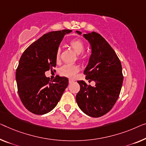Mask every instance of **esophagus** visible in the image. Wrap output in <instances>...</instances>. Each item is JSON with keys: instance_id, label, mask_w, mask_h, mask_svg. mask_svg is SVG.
Instances as JSON below:
<instances>
[{"instance_id": "obj_1", "label": "esophagus", "mask_w": 146, "mask_h": 146, "mask_svg": "<svg viewBox=\"0 0 146 146\" xmlns=\"http://www.w3.org/2000/svg\"><path fill=\"white\" fill-rule=\"evenodd\" d=\"M75 82V80H74L71 79H69V84L72 83V82Z\"/></svg>"}]
</instances>
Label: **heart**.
Listing matches in <instances>:
<instances>
[{
  "instance_id": "b5f03b06",
  "label": "heart",
  "mask_w": 146,
  "mask_h": 146,
  "mask_svg": "<svg viewBox=\"0 0 146 146\" xmlns=\"http://www.w3.org/2000/svg\"><path fill=\"white\" fill-rule=\"evenodd\" d=\"M69 45L71 47L74 52L78 54V58L81 60L83 58L82 53L84 51L85 46L84 42L80 39H73L69 42ZM61 56V49L58 48L56 53V60L57 62L60 60ZM79 71V67L77 65L66 64L60 67V73L61 75L67 77H73L76 73Z\"/></svg>"
}]
</instances>
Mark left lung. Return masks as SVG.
<instances>
[{
    "label": "left lung",
    "mask_w": 146,
    "mask_h": 146,
    "mask_svg": "<svg viewBox=\"0 0 146 146\" xmlns=\"http://www.w3.org/2000/svg\"><path fill=\"white\" fill-rule=\"evenodd\" d=\"M79 35L82 33L76 31ZM83 36L90 42L92 54L84 69L86 79L96 82L95 86L78 80L80 90L76 96L79 108L88 116L99 117L113 107L120 94L123 75L121 63L106 39L96 32Z\"/></svg>",
    "instance_id": "8db88e82"
}]
</instances>
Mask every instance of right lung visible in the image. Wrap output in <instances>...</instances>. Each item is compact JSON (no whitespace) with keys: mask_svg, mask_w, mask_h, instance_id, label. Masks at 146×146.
I'll return each mask as SVG.
<instances>
[{"mask_svg":"<svg viewBox=\"0 0 146 146\" xmlns=\"http://www.w3.org/2000/svg\"><path fill=\"white\" fill-rule=\"evenodd\" d=\"M71 31L64 29L44 34L19 59L16 72L17 91L23 106L33 113L43 115L52 111L68 85L67 78L57 75L51 81L45 72L56 66V51L64 36Z\"/></svg>","mask_w":146,"mask_h":146,"instance_id":"1","label":"right lung"}]
</instances>
